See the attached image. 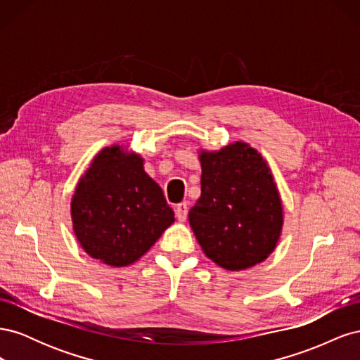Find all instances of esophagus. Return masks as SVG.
Returning <instances> with one entry per match:
<instances>
[{"mask_svg": "<svg viewBox=\"0 0 360 360\" xmlns=\"http://www.w3.org/2000/svg\"><path fill=\"white\" fill-rule=\"evenodd\" d=\"M176 216L180 222L186 221V217H188V204L186 202H180L176 205Z\"/></svg>", "mask_w": 360, "mask_h": 360, "instance_id": "obj_1", "label": "esophagus"}]
</instances>
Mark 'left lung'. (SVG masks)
Returning a JSON list of instances; mask_svg holds the SVG:
<instances>
[{
  "label": "left lung",
  "instance_id": "left-lung-1",
  "mask_svg": "<svg viewBox=\"0 0 360 360\" xmlns=\"http://www.w3.org/2000/svg\"><path fill=\"white\" fill-rule=\"evenodd\" d=\"M201 197L189 224L213 263L230 271L254 267L274 252L284 225L281 195L267 160L243 141L198 150Z\"/></svg>",
  "mask_w": 360,
  "mask_h": 360
}]
</instances>
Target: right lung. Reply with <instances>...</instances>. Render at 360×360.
<instances>
[{
	"label": "right lung",
	"mask_w": 360,
	"mask_h": 360,
	"mask_svg": "<svg viewBox=\"0 0 360 360\" xmlns=\"http://www.w3.org/2000/svg\"><path fill=\"white\" fill-rule=\"evenodd\" d=\"M70 216L82 249L111 267L134 264L176 221L144 159L124 144L93 158L76 184Z\"/></svg>",
	"instance_id": "1"
}]
</instances>
